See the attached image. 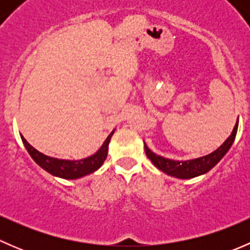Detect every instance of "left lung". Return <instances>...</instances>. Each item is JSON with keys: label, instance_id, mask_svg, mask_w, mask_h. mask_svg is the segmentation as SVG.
Here are the masks:
<instances>
[{"label": "left lung", "instance_id": "obj_1", "mask_svg": "<svg viewBox=\"0 0 250 250\" xmlns=\"http://www.w3.org/2000/svg\"><path fill=\"white\" fill-rule=\"evenodd\" d=\"M237 128H238V120H237L236 125H234L231 135L224 141V144L220 147H218L215 151L209 153V155L202 156V157L198 158H193V160H169V158L156 155L155 152H152V151L147 147V145H146L145 143H144V147H145V152L146 156L148 157V160H150L151 162L153 163V166L157 167L160 170L168 174V175L174 176V178L191 179L195 178V176L208 173L211 168L215 167V166L220 162L221 158L228 153V151L230 150V147L232 146L234 138H236L237 134Z\"/></svg>", "mask_w": 250, "mask_h": 250}]
</instances>
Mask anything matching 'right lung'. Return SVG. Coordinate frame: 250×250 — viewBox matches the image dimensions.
<instances>
[{"mask_svg": "<svg viewBox=\"0 0 250 250\" xmlns=\"http://www.w3.org/2000/svg\"><path fill=\"white\" fill-rule=\"evenodd\" d=\"M115 133V129L110 133L109 137L106 138V140L104 141V144L102 145V147L94 153V155L89 156V157L82 158V160H60V158H54L50 157V156L44 155V153L40 152L36 148L32 147L25 138L21 135V140L24 143L25 148L27 150V152L30 153V156L32 157V160L42 168L46 172H48L52 175L58 176V178L62 179H80L82 176L88 175V174H92L95 170L99 169L103 166L104 161L107 157V150H109V143L111 140V137Z\"/></svg>", "mask_w": 250, "mask_h": 250, "instance_id": "right-lung-1", "label": "right lung"}]
</instances>
